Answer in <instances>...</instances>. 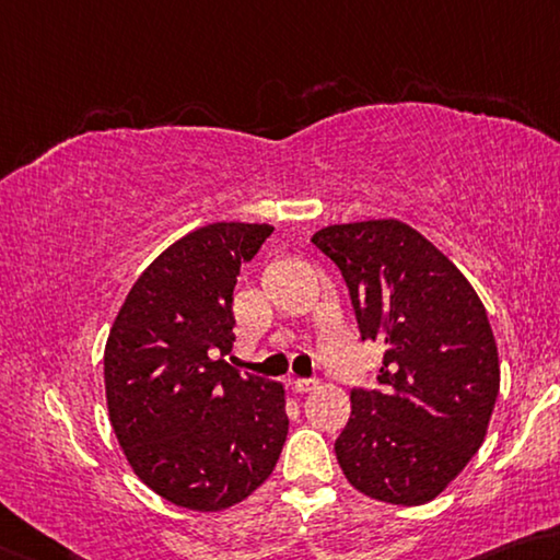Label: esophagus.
Masks as SVG:
<instances>
[{
	"label": "esophagus",
	"instance_id": "esophagus-1",
	"mask_svg": "<svg viewBox=\"0 0 560 560\" xmlns=\"http://www.w3.org/2000/svg\"><path fill=\"white\" fill-rule=\"evenodd\" d=\"M315 386H317V381H312V378H292V390H295V394H310Z\"/></svg>",
	"mask_w": 560,
	"mask_h": 560
}]
</instances>
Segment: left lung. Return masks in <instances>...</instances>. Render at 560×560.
<instances>
[{
  "label": "left lung",
  "instance_id": "1",
  "mask_svg": "<svg viewBox=\"0 0 560 560\" xmlns=\"http://www.w3.org/2000/svg\"><path fill=\"white\" fill-rule=\"evenodd\" d=\"M312 243L345 275L361 339L386 347L381 390H351L335 443L361 494L420 506L482 447L499 354L482 300L455 262L396 219L335 223Z\"/></svg>",
  "mask_w": 560,
  "mask_h": 560
}]
</instances>
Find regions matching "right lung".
Wrapping results in <instances>:
<instances>
[{"label":"right lung","instance_id":"right-lung-1","mask_svg":"<svg viewBox=\"0 0 560 560\" xmlns=\"http://www.w3.org/2000/svg\"><path fill=\"white\" fill-rule=\"evenodd\" d=\"M268 223H209L147 265L105 341V400L142 482L191 512H223L272 475L288 438L285 386L225 364L233 288Z\"/></svg>","mask_w":560,"mask_h":560}]
</instances>
